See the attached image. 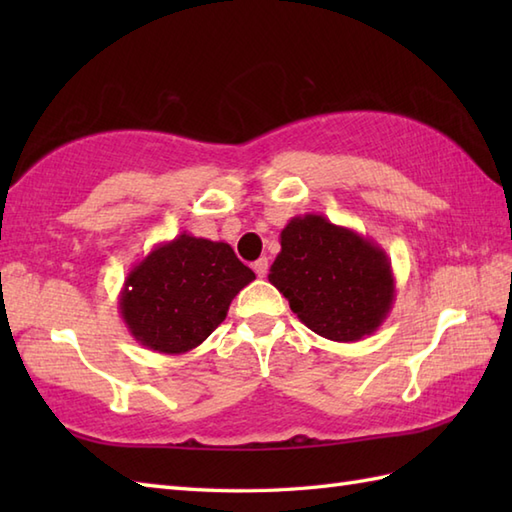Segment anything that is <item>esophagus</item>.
I'll return each mask as SVG.
<instances>
[{
	"instance_id": "obj_1",
	"label": "esophagus",
	"mask_w": 512,
	"mask_h": 512,
	"mask_svg": "<svg viewBox=\"0 0 512 512\" xmlns=\"http://www.w3.org/2000/svg\"><path fill=\"white\" fill-rule=\"evenodd\" d=\"M253 270H255L257 277H266V273H268V259L266 257L257 259V262L253 264Z\"/></svg>"
}]
</instances>
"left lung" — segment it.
Returning a JSON list of instances; mask_svg holds the SVG:
<instances>
[{
  "label": "left lung",
  "instance_id": "8db88e82",
  "mask_svg": "<svg viewBox=\"0 0 512 512\" xmlns=\"http://www.w3.org/2000/svg\"><path fill=\"white\" fill-rule=\"evenodd\" d=\"M279 242L268 281L306 328L323 339L354 343L383 325L396 301V279L374 239L306 213L292 217Z\"/></svg>",
  "mask_w": 512,
  "mask_h": 512
}]
</instances>
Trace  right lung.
Masks as SVG:
<instances>
[{
  "mask_svg": "<svg viewBox=\"0 0 512 512\" xmlns=\"http://www.w3.org/2000/svg\"><path fill=\"white\" fill-rule=\"evenodd\" d=\"M253 279V270L226 242L184 231L156 244L129 270L118 310L134 341L176 356L209 339L237 292Z\"/></svg>",
  "mask_w": 512,
  "mask_h": 512,
  "instance_id": "add662e5",
  "label": "right lung"
}]
</instances>
